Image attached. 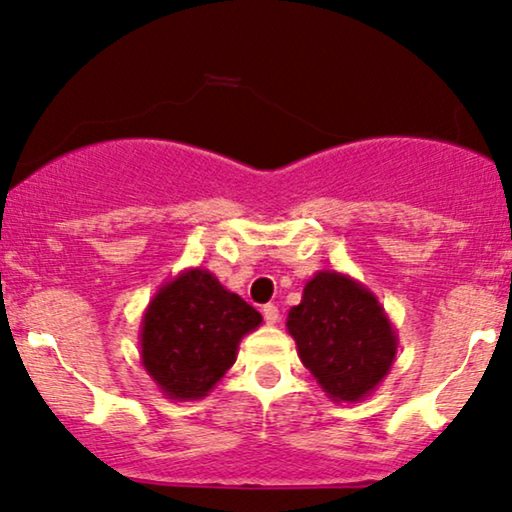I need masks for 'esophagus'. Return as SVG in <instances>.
<instances>
[{
	"label": "esophagus",
	"instance_id": "1",
	"mask_svg": "<svg viewBox=\"0 0 512 512\" xmlns=\"http://www.w3.org/2000/svg\"><path fill=\"white\" fill-rule=\"evenodd\" d=\"M262 315H264V322H267V324H276V322H279V307L272 305V303L264 305Z\"/></svg>",
	"mask_w": 512,
	"mask_h": 512
}]
</instances>
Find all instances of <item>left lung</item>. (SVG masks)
<instances>
[{"instance_id": "8db88e82", "label": "left lung", "mask_w": 512, "mask_h": 512, "mask_svg": "<svg viewBox=\"0 0 512 512\" xmlns=\"http://www.w3.org/2000/svg\"><path fill=\"white\" fill-rule=\"evenodd\" d=\"M288 334L300 360L334 403H360L391 372L398 334L365 283L322 269L288 310Z\"/></svg>"}]
</instances>
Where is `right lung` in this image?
Here are the masks:
<instances>
[{"label": "right lung", "mask_w": 512, "mask_h": 512, "mask_svg": "<svg viewBox=\"0 0 512 512\" xmlns=\"http://www.w3.org/2000/svg\"><path fill=\"white\" fill-rule=\"evenodd\" d=\"M262 315L207 269L190 267L159 286L140 322V362L171 400L205 398L236 362Z\"/></svg>", "instance_id": "1"}]
</instances>
